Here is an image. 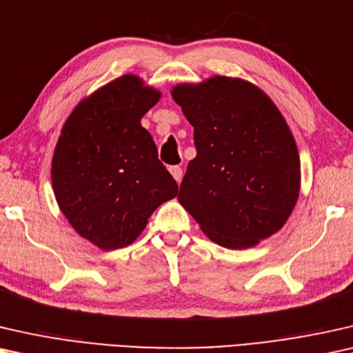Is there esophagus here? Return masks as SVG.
Here are the masks:
<instances>
[{"instance_id":"1","label":"esophagus","mask_w":353,"mask_h":353,"mask_svg":"<svg viewBox=\"0 0 353 353\" xmlns=\"http://www.w3.org/2000/svg\"><path fill=\"white\" fill-rule=\"evenodd\" d=\"M170 172H171V174H172V177L176 179L177 183L182 181V176H183V172H182V168H181V166H171V168H170Z\"/></svg>"}]
</instances>
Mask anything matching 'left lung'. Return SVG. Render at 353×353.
I'll use <instances>...</instances> for the list:
<instances>
[{
  "instance_id": "left-lung-1",
  "label": "left lung",
  "mask_w": 353,
  "mask_h": 353,
  "mask_svg": "<svg viewBox=\"0 0 353 353\" xmlns=\"http://www.w3.org/2000/svg\"><path fill=\"white\" fill-rule=\"evenodd\" d=\"M171 96L193 126L196 148L179 203L228 250L276 233L299 198L301 160L272 99L246 79L221 75L177 84Z\"/></svg>"
}]
</instances>
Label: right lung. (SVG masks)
I'll return each mask as SVG.
<instances>
[{"mask_svg": "<svg viewBox=\"0 0 353 353\" xmlns=\"http://www.w3.org/2000/svg\"><path fill=\"white\" fill-rule=\"evenodd\" d=\"M161 92L123 75L84 97L63 123L52 157L57 205L79 236L101 250L136 240L177 183L158 160L141 118Z\"/></svg>", "mask_w": 353, "mask_h": 353, "instance_id": "right-lung-1", "label": "right lung"}]
</instances>
